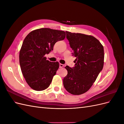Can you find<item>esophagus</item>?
Segmentation results:
<instances>
[{
	"instance_id": "1",
	"label": "esophagus",
	"mask_w": 124,
	"mask_h": 124,
	"mask_svg": "<svg viewBox=\"0 0 124 124\" xmlns=\"http://www.w3.org/2000/svg\"><path fill=\"white\" fill-rule=\"evenodd\" d=\"M63 66H64V65L62 64V63H60V64H59V68H62Z\"/></svg>"
}]
</instances>
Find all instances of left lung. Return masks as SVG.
<instances>
[{
	"mask_svg": "<svg viewBox=\"0 0 124 124\" xmlns=\"http://www.w3.org/2000/svg\"><path fill=\"white\" fill-rule=\"evenodd\" d=\"M66 32L67 38L76 57V66H67L68 74L63 80L67 92L79 95L87 92L95 82L104 64V49L94 37L79 33Z\"/></svg>",
	"mask_w": 124,
	"mask_h": 124,
	"instance_id": "8db88e82",
	"label": "left lung"
}]
</instances>
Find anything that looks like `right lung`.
Listing matches in <instances>:
<instances>
[{"instance_id": "1", "label": "right lung", "mask_w": 124, "mask_h": 124, "mask_svg": "<svg viewBox=\"0 0 124 124\" xmlns=\"http://www.w3.org/2000/svg\"><path fill=\"white\" fill-rule=\"evenodd\" d=\"M65 37L64 31L42 28L32 31L24 40L20 51V64L26 82L33 90L43 91L51 84L59 63L48 61L45 55Z\"/></svg>"}]
</instances>
